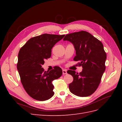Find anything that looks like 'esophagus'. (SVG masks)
I'll use <instances>...</instances> for the list:
<instances>
[{
  "mask_svg": "<svg viewBox=\"0 0 122 122\" xmlns=\"http://www.w3.org/2000/svg\"><path fill=\"white\" fill-rule=\"evenodd\" d=\"M62 74H63L64 75L67 74V70H65V69L62 70Z\"/></svg>",
  "mask_w": 122,
  "mask_h": 122,
  "instance_id": "1",
  "label": "esophagus"
}]
</instances>
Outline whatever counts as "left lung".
Returning a JSON list of instances; mask_svg holds the SVG:
<instances>
[{"mask_svg": "<svg viewBox=\"0 0 122 122\" xmlns=\"http://www.w3.org/2000/svg\"><path fill=\"white\" fill-rule=\"evenodd\" d=\"M63 40L73 44L76 50L73 60L80 61L78 65L82 67L79 73L72 70L67 71L73 77V81L69 84V90L77 96H89L97 90L105 70L106 54L103 44L85 31L68 34Z\"/></svg>", "mask_w": 122, "mask_h": 122, "instance_id": "8db88e82", "label": "left lung"}]
</instances>
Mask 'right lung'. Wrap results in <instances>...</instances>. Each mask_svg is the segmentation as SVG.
Here are the masks:
<instances>
[{
    "mask_svg": "<svg viewBox=\"0 0 122 122\" xmlns=\"http://www.w3.org/2000/svg\"><path fill=\"white\" fill-rule=\"evenodd\" d=\"M65 36L45 34L35 36L20 49L17 69L24 88L33 99L45 101L53 96L52 82L61 76L62 70L55 66L45 71L42 66L44 60L50 57L52 47Z\"/></svg>",
    "mask_w": 122,
    "mask_h": 122,
    "instance_id": "obj_1",
    "label": "right lung"
}]
</instances>
